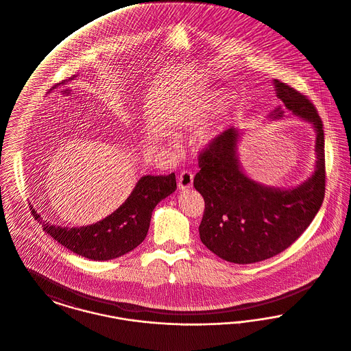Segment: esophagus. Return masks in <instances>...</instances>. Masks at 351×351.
Here are the masks:
<instances>
[{"label": "esophagus", "mask_w": 351, "mask_h": 351, "mask_svg": "<svg viewBox=\"0 0 351 351\" xmlns=\"http://www.w3.org/2000/svg\"><path fill=\"white\" fill-rule=\"evenodd\" d=\"M193 183V173L191 171H183L180 175H179V180H178V184L180 189H188L192 186Z\"/></svg>", "instance_id": "34e87169"}]
</instances>
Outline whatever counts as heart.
<instances>
[{"label":"heart","instance_id":"obj_1","mask_svg":"<svg viewBox=\"0 0 351 351\" xmlns=\"http://www.w3.org/2000/svg\"><path fill=\"white\" fill-rule=\"evenodd\" d=\"M229 102V94L227 91L216 90L209 93L203 99L196 101L192 106H189L186 112L182 115L180 121L184 127H196L199 124L204 123L209 118L220 112L226 108ZM215 136L213 132L206 131L203 134L204 142L212 141Z\"/></svg>","mask_w":351,"mask_h":351}]
</instances>
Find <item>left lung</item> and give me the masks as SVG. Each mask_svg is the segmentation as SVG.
Segmentation results:
<instances>
[{"mask_svg":"<svg viewBox=\"0 0 351 351\" xmlns=\"http://www.w3.org/2000/svg\"><path fill=\"white\" fill-rule=\"evenodd\" d=\"M274 88L284 107L317 132L315 171L306 182L280 189L249 179L239 162L240 132L234 128L215 138L199 155L193 186L206 203L200 239L216 256L234 264L258 263L290 247L309 227L325 197V138L317 108L287 83L274 80ZM282 114L277 107L270 117L278 119Z\"/></svg>","mask_w":351,"mask_h":351,"instance_id":"left-lung-1","label":"left lung"}]
</instances>
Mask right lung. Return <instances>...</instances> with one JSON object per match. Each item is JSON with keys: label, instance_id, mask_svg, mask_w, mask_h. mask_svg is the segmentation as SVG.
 I'll use <instances>...</instances> for the list:
<instances>
[{"label": "right lung", "instance_id": "obj_1", "mask_svg": "<svg viewBox=\"0 0 351 351\" xmlns=\"http://www.w3.org/2000/svg\"><path fill=\"white\" fill-rule=\"evenodd\" d=\"M175 189L173 172L159 176L145 175L115 212L86 227L54 226L43 220L33 206L30 209L43 230L63 247L86 258L106 261L123 256L145 240L154 208Z\"/></svg>", "mask_w": 351, "mask_h": 351}]
</instances>
